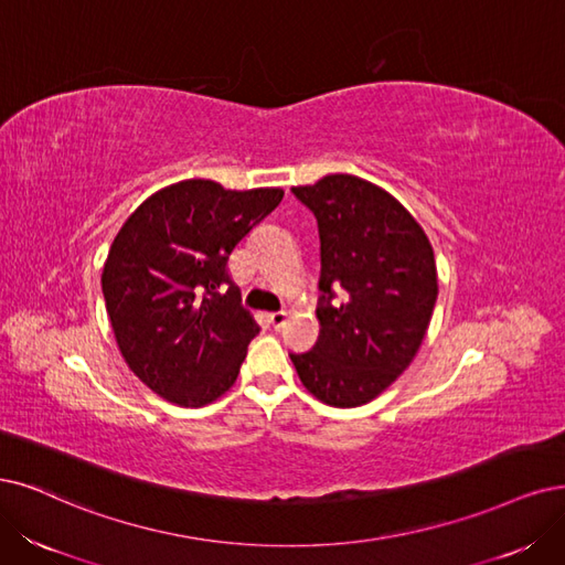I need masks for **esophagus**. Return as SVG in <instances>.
Wrapping results in <instances>:
<instances>
[{
    "label": "esophagus",
    "instance_id": "obj_1",
    "mask_svg": "<svg viewBox=\"0 0 565 565\" xmlns=\"http://www.w3.org/2000/svg\"><path fill=\"white\" fill-rule=\"evenodd\" d=\"M267 321L271 328H281L286 323V311H271V315H267Z\"/></svg>",
    "mask_w": 565,
    "mask_h": 565
}]
</instances>
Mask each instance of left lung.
<instances>
[{
  "mask_svg": "<svg viewBox=\"0 0 565 565\" xmlns=\"http://www.w3.org/2000/svg\"><path fill=\"white\" fill-rule=\"evenodd\" d=\"M321 237L319 340L290 353L302 386L330 407L377 398L414 361L437 300L424 227L384 188L351 174L294 185Z\"/></svg>",
  "mask_w": 565,
  "mask_h": 565,
  "instance_id": "obj_1",
  "label": "left lung"
}]
</instances>
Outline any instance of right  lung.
Listing matches in <instances>:
<instances>
[{"mask_svg":"<svg viewBox=\"0 0 565 565\" xmlns=\"http://www.w3.org/2000/svg\"><path fill=\"white\" fill-rule=\"evenodd\" d=\"M281 198V188L185 179L146 198L118 230L102 294L125 363L160 398L204 407L235 384L260 328L237 300L227 258Z\"/></svg>","mask_w":565,"mask_h":565,"instance_id":"obj_1","label":"right lung"}]
</instances>
